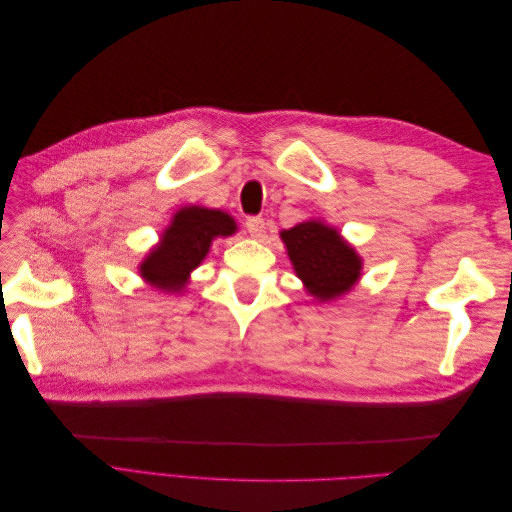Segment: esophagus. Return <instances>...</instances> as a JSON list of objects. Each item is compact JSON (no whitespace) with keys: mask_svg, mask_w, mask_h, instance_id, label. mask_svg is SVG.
I'll return each instance as SVG.
<instances>
[{"mask_svg":"<svg viewBox=\"0 0 512 512\" xmlns=\"http://www.w3.org/2000/svg\"><path fill=\"white\" fill-rule=\"evenodd\" d=\"M245 228H247V232H250L254 239H260L262 235H265L267 224H265V220H262V218H247Z\"/></svg>","mask_w":512,"mask_h":512,"instance_id":"obj_1","label":"esophagus"}]
</instances>
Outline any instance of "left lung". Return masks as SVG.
I'll use <instances>...</instances> for the list:
<instances>
[{
    "label": "left lung",
    "instance_id": "8db88e82",
    "mask_svg": "<svg viewBox=\"0 0 512 512\" xmlns=\"http://www.w3.org/2000/svg\"><path fill=\"white\" fill-rule=\"evenodd\" d=\"M280 237L294 273L318 301L327 303L344 297L359 282L363 260L337 228L309 220L282 230Z\"/></svg>",
    "mask_w": 512,
    "mask_h": 512
}]
</instances>
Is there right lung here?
I'll list each match as a JSON object with an SVG mask.
<instances>
[{"instance_id": "1", "label": "right lung", "mask_w": 512, "mask_h": 512, "mask_svg": "<svg viewBox=\"0 0 512 512\" xmlns=\"http://www.w3.org/2000/svg\"><path fill=\"white\" fill-rule=\"evenodd\" d=\"M237 224L226 211L207 207L179 209L160 243L145 256L138 267L143 280L164 292H181L190 280V273L209 254L211 241L235 235Z\"/></svg>"}]
</instances>
